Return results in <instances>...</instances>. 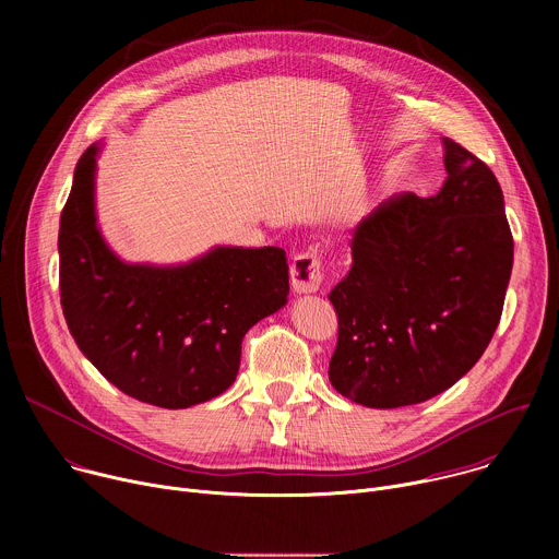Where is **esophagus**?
<instances>
[{
	"mask_svg": "<svg viewBox=\"0 0 559 559\" xmlns=\"http://www.w3.org/2000/svg\"><path fill=\"white\" fill-rule=\"evenodd\" d=\"M292 287L298 294H311L318 292L323 285V257L318 250L309 248L294 257L292 263Z\"/></svg>",
	"mask_w": 559,
	"mask_h": 559,
	"instance_id": "esophagus-1",
	"label": "esophagus"
}]
</instances>
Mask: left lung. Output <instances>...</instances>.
<instances>
[{
	"label": "left lung",
	"instance_id": "1",
	"mask_svg": "<svg viewBox=\"0 0 559 559\" xmlns=\"http://www.w3.org/2000/svg\"><path fill=\"white\" fill-rule=\"evenodd\" d=\"M436 197H395L352 236L330 292L338 343L330 380L349 401L395 409L455 384L489 347L513 267L504 197L485 162L444 136Z\"/></svg>",
	"mask_w": 559,
	"mask_h": 559
}]
</instances>
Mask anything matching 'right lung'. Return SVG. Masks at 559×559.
Returning a JSON list of instances; mask_svg holds the SVG:
<instances>
[{"instance_id": "add662e5", "label": "right lung", "mask_w": 559, "mask_h": 559, "mask_svg": "<svg viewBox=\"0 0 559 559\" xmlns=\"http://www.w3.org/2000/svg\"><path fill=\"white\" fill-rule=\"evenodd\" d=\"M91 145L59 223V294L82 354L134 401L186 409L223 393L252 325L287 302L281 248H216L179 267L126 265L97 229Z\"/></svg>"}]
</instances>
